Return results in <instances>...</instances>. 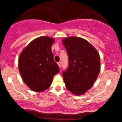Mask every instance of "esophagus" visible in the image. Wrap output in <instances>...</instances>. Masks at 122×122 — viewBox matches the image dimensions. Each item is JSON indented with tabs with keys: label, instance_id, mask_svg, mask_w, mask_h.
<instances>
[{
	"label": "esophagus",
	"instance_id": "1",
	"mask_svg": "<svg viewBox=\"0 0 122 122\" xmlns=\"http://www.w3.org/2000/svg\"><path fill=\"white\" fill-rule=\"evenodd\" d=\"M57 64H58V65H59V68H61V62H58V63H57Z\"/></svg>",
	"mask_w": 122,
	"mask_h": 122
}]
</instances>
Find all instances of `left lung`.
I'll list each match as a JSON object with an SVG mask.
<instances>
[{
	"label": "left lung",
	"instance_id": "left-lung-1",
	"mask_svg": "<svg viewBox=\"0 0 122 122\" xmlns=\"http://www.w3.org/2000/svg\"><path fill=\"white\" fill-rule=\"evenodd\" d=\"M68 56V66L62 72L66 89L77 95L90 89L100 71L98 52L89 41L72 36L62 40Z\"/></svg>",
	"mask_w": 122,
	"mask_h": 122
}]
</instances>
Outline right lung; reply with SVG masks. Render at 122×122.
<instances>
[{
  "label": "right lung",
  "mask_w": 122,
  "mask_h": 122,
  "mask_svg": "<svg viewBox=\"0 0 122 122\" xmlns=\"http://www.w3.org/2000/svg\"><path fill=\"white\" fill-rule=\"evenodd\" d=\"M54 41V38L48 36L37 38L19 56L18 66L21 77L33 91L42 92L48 89L54 76L59 72L51 51Z\"/></svg>",
  "instance_id": "1"
}]
</instances>
